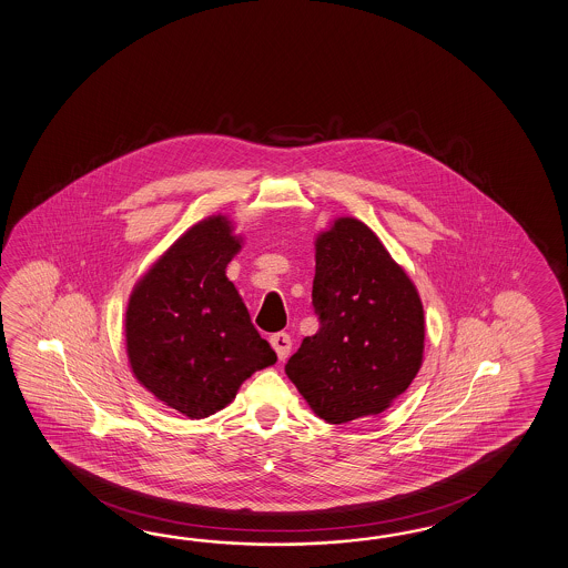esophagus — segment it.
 <instances>
[{
    "label": "esophagus",
    "instance_id": "1",
    "mask_svg": "<svg viewBox=\"0 0 568 568\" xmlns=\"http://www.w3.org/2000/svg\"><path fill=\"white\" fill-rule=\"evenodd\" d=\"M271 345H273V349L278 355V359L283 362V359H287V355L292 352V337L287 333H275L271 337Z\"/></svg>",
    "mask_w": 568,
    "mask_h": 568
}]
</instances>
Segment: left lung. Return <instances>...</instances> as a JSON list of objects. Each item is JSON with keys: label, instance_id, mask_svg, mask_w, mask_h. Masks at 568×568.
<instances>
[{"label": "left lung", "instance_id": "obj_1", "mask_svg": "<svg viewBox=\"0 0 568 568\" xmlns=\"http://www.w3.org/2000/svg\"><path fill=\"white\" fill-rule=\"evenodd\" d=\"M312 304L321 328L285 366L312 412L328 424L383 414L424 359V306L376 233L341 216L316 240Z\"/></svg>", "mask_w": 568, "mask_h": 568}]
</instances>
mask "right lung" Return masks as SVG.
<instances>
[{"mask_svg":"<svg viewBox=\"0 0 568 568\" xmlns=\"http://www.w3.org/2000/svg\"><path fill=\"white\" fill-rule=\"evenodd\" d=\"M240 244L227 216L200 221L140 278L125 310L136 381L190 419L227 407L245 378L276 362L225 275Z\"/></svg>","mask_w":568,"mask_h":568,"instance_id":"obj_1","label":"right lung"}]
</instances>
